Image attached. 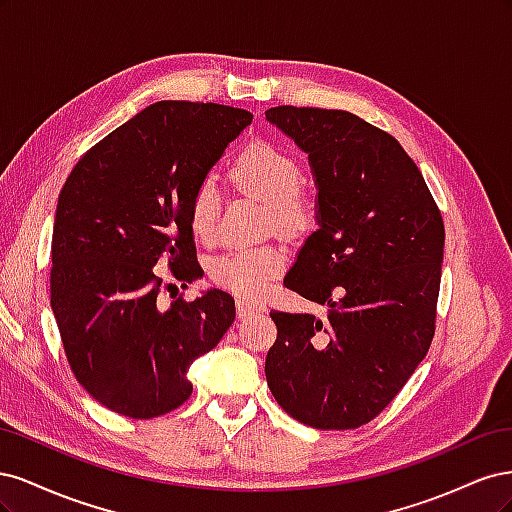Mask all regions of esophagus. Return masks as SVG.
<instances>
[{
    "instance_id": "34e87169",
    "label": "esophagus",
    "mask_w": 512,
    "mask_h": 512,
    "mask_svg": "<svg viewBox=\"0 0 512 512\" xmlns=\"http://www.w3.org/2000/svg\"><path fill=\"white\" fill-rule=\"evenodd\" d=\"M265 305L252 301V299H237V314L239 318H247V316H254V314H262L265 312Z\"/></svg>"
}]
</instances>
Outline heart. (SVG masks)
Instances as JSON below:
<instances>
[{"instance_id": "b5f03b06", "label": "heart", "mask_w": 512, "mask_h": 512, "mask_svg": "<svg viewBox=\"0 0 512 512\" xmlns=\"http://www.w3.org/2000/svg\"><path fill=\"white\" fill-rule=\"evenodd\" d=\"M230 183L269 205L271 220L284 232H299L307 226L312 211L299 194L303 168L297 158L269 141L247 145L228 170ZM190 226L203 243L218 239L220 190L213 177L196 183L190 198ZM284 260L275 250H241L220 258L213 265V280L241 297H258L273 277L282 271Z\"/></svg>"}]
</instances>
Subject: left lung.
Returning <instances> with one entry per match:
<instances>
[{
    "mask_svg": "<svg viewBox=\"0 0 512 512\" xmlns=\"http://www.w3.org/2000/svg\"><path fill=\"white\" fill-rule=\"evenodd\" d=\"M267 121L309 158L318 230L284 286L324 318L271 312L267 384L299 423L356 429L404 389L436 333L444 222L395 138L348 111L275 106Z\"/></svg>",
    "mask_w": 512,
    "mask_h": 512,
    "instance_id": "obj_1",
    "label": "left lung"
}]
</instances>
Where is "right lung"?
Instances as JSON below:
<instances>
[{
	"label": "right lung",
	"instance_id": "add662e5",
	"mask_svg": "<svg viewBox=\"0 0 512 512\" xmlns=\"http://www.w3.org/2000/svg\"><path fill=\"white\" fill-rule=\"evenodd\" d=\"M252 123L241 108L164 100L91 147L57 200L51 307L68 363L102 406L153 418L192 395L188 369L220 344L235 299L207 290L164 307L158 273L198 280L190 198Z\"/></svg>",
	"mask_w": 512,
	"mask_h": 512
}]
</instances>
